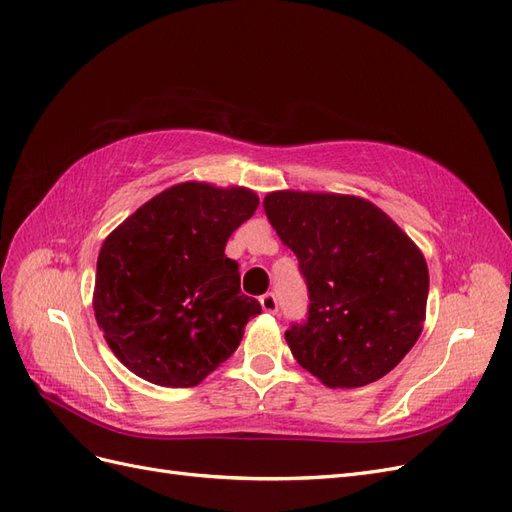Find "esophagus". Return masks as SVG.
<instances>
[{
  "label": "esophagus",
  "instance_id": "obj_1",
  "mask_svg": "<svg viewBox=\"0 0 512 512\" xmlns=\"http://www.w3.org/2000/svg\"><path fill=\"white\" fill-rule=\"evenodd\" d=\"M260 305H262V309H265V312H269V314H275L277 307H280V303H277V297H275L273 292L262 294V297H260Z\"/></svg>",
  "mask_w": 512,
  "mask_h": 512
}]
</instances>
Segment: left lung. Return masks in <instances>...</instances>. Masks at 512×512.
Segmentation results:
<instances>
[{"label": "left lung", "instance_id": "8db88e82", "mask_svg": "<svg viewBox=\"0 0 512 512\" xmlns=\"http://www.w3.org/2000/svg\"><path fill=\"white\" fill-rule=\"evenodd\" d=\"M262 205L307 286V318L286 331L297 363L331 389L389 374L423 331L429 271L418 247L356 196L273 192Z\"/></svg>", "mask_w": 512, "mask_h": 512}]
</instances>
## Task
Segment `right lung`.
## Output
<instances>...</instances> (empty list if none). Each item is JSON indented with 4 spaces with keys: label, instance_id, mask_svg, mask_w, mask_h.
Instances as JSON below:
<instances>
[{
    "label": "right lung",
    "instance_id": "obj_1",
    "mask_svg": "<svg viewBox=\"0 0 512 512\" xmlns=\"http://www.w3.org/2000/svg\"><path fill=\"white\" fill-rule=\"evenodd\" d=\"M258 207L245 188L179 183L106 237L96 271L98 327L138 378L173 389L203 382L262 312L241 292L226 241Z\"/></svg>",
    "mask_w": 512,
    "mask_h": 512
}]
</instances>
